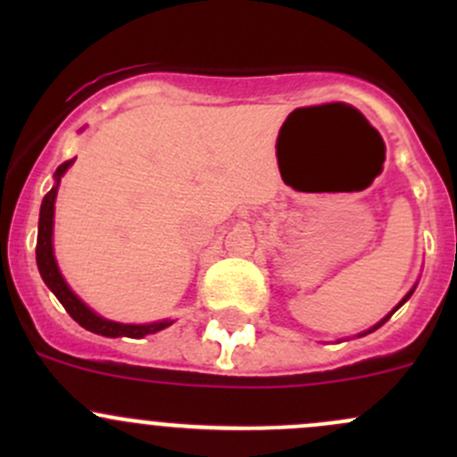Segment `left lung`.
Instances as JSON below:
<instances>
[{"label":"left lung","instance_id":"left-lung-1","mask_svg":"<svg viewBox=\"0 0 457 457\" xmlns=\"http://www.w3.org/2000/svg\"><path fill=\"white\" fill-rule=\"evenodd\" d=\"M413 289H416V285H413V287H411V289H409V292H407V296H404V298H403V301H400V303H398V305H395V307H394V310H391V312H389V314H386L385 318H382V320H378V322H376V325H373V327H370V329H367V331H362V334H358V338H361V336H367V334H371V331H376V329H378V327H382V325H385V322H386V320H389V318H391V314H394V312H398V310H400V307H403V305H404V303H407V301H409V298H411Z\"/></svg>","mask_w":457,"mask_h":457}]
</instances>
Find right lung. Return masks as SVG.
<instances>
[{"instance_id":"obj_1","label":"right lung","mask_w":457,"mask_h":457,"mask_svg":"<svg viewBox=\"0 0 457 457\" xmlns=\"http://www.w3.org/2000/svg\"><path fill=\"white\" fill-rule=\"evenodd\" d=\"M75 163V159L66 161V163L59 165L54 170V186L48 195L41 201L39 210V232H37V267H39V274L44 278V283L48 285L50 292L59 298L66 312L79 322L81 327L92 334L105 336V338H143V336L156 334V331L165 329V327L172 325L174 320L165 318V320L147 322V325H128V322H117L110 320L96 314L95 310L86 305L79 296L71 289V285L66 283L63 274L59 271L57 258H54V245H53V229H54V201H57V190L62 177L66 174V170Z\"/></svg>"}]
</instances>
